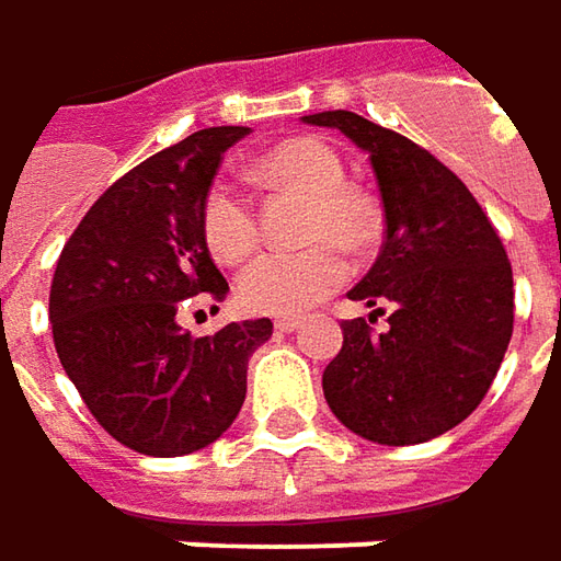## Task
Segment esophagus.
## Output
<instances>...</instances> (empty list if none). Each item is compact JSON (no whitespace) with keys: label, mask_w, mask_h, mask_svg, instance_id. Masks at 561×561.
Here are the masks:
<instances>
[{"label":"esophagus","mask_w":561,"mask_h":561,"mask_svg":"<svg viewBox=\"0 0 561 561\" xmlns=\"http://www.w3.org/2000/svg\"><path fill=\"white\" fill-rule=\"evenodd\" d=\"M273 325H276V332H285V335H288V332H295V329H298L300 319L279 317V319H276V322H273Z\"/></svg>","instance_id":"1"}]
</instances>
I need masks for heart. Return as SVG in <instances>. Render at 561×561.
<instances>
[{
  "instance_id": "1",
  "label": "heart",
  "mask_w": 561,
  "mask_h": 561,
  "mask_svg": "<svg viewBox=\"0 0 561 561\" xmlns=\"http://www.w3.org/2000/svg\"><path fill=\"white\" fill-rule=\"evenodd\" d=\"M266 185H285L310 195L300 226L307 248L270 251L248 263L236 282V298L251 313L298 317L329 298L347 279L341 248L359 254L373 242V210L354 188L341 154L322 139L282 142L257 164ZM202 236L207 251L220 263H242L257 248L254 204L239 185L214 180L202 198Z\"/></svg>"
}]
</instances>
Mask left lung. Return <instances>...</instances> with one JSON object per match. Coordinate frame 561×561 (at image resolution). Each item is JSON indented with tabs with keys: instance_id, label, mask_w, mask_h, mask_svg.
I'll list each match as a JSON object with an SVG mask.
<instances>
[{
	"instance_id": "obj_1",
	"label": "left lung",
	"mask_w": 561,
	"mask_h": 561,
	"mask_svg": "<svg viewBox=\"0 0 561 561\" xmlns=\"http://www.w3.org/2000/svg\"><path fill=\"white\" fill-rule=\"evenodd\" d=\"M369 154L385 207V244L347 291L376 307L344 319L322 391L354 435L407 447L450 432L484 400L512 339V266L466 183L432 151L354 111L307 114ZM392 307L389 329L369 321Z\"/></svg>"
}]
</instances>
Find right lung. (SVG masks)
I'll return each instance as SVG.
<instances>
[{
	"label": "right lung",
	"mask_w": 561,
	"mask_h": 561,
	"mask_svg": "<svg viewBox=\"0 0 561 561\" xmlns=\"http://www.w3.org/2000/svg\"><path fill=\"white\" fill-rule=\"evenodd\" d=\"M244 136L248 126L198 129L133 167L89 207L55 266L58 359L95 422L136 454L214 444L242 410L248 357L273 335L270 319L204 339L176 322L192 298L229 291L204 244L202 198Z\"/></svg>",
	"instance_id": "obj_1"
}]
</instances>
